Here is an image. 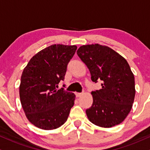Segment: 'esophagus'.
Wrapping results in <instances>:
<instances>
[{
	"instance_id": "1",
	"label": "esophagus",
	"mask_w": 150,
	"mask_h": 150,
	"mask_svg": "<svg viewBox=\"0 0 150 150\" xmlns=\"http://www.w3.org/2000/svg\"><path fill=\"white\" fill-rule=\"evenodd\" d=\"M82 93H75V95H76V97H80L81 96H82Z\"/></svg>"
}]
</instances>
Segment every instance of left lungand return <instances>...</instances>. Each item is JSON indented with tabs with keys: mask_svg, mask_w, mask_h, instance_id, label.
Returning a JSON list of instances; mask_svg holds the SVG:
<instances>
[{
	"mask_svg": "<svg viewBox=\"0 0 150 150\" xmlns=\"http://www.w3.org/2000/svg\"><path fill=\"white\" fill-rule=\"evenodd\" d=\"M77 54L90 71L92 81H102V88L91 93L93 105L86 110L88 120L106 128L120 124L130 112L136 93L134 74L127 60L99 44L82 45Z\"/></svg>",
	"mask_w": 150,
	"mask_h": 150,
	"instance_id": "1",
	"label": "left lung"
}]
</instances>
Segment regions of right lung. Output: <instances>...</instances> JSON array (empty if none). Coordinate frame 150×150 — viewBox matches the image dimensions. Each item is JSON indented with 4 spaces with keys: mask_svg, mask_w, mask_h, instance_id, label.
<instances>
[{
    "mask_svg": "<svg viewBox=\"0 0 150 150\" xmlns=\"http://www.w3.org/2000/svg\"><path fill=\"white\" fill-rule=\"evenodd\" d=\"M76 50V45H52L37 53L23 71L21 103L28 120L38 128L54 129L67 120L75 95L57 88Z\"/></svg>",
    "mask_w": 150,
    "mask_h": 150,
    "instance_id": "right-lung-1",
    "label": "right lung"
}]
</instances>
